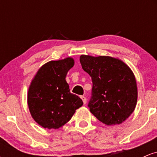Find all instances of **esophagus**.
<instances>
[{
  "label": "esophagus",
  "mask_w": 157,
  "mask_h": 157,
  "mask_svg": "<svg viewBox=\"0 0 157 157\" xmlns=\"http://www.w3.org/2000/svg\"><path fill=\"white\" fill-rule=\"evenodd\" d=\"M80 97H81V99H82V102H83V103L86 104V102H87V99H86V97H84V96H81Z\"/></svg>",
  "instance_id": "obj_1"
}]
</instances>
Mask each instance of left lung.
<instances>
[{
  "instance_id": "obj_1",
  "label": "left lung",
  "mask_w": 157,
  "mask_h": 157,
  "mask_svg": "<svg viewBox=\"0 0 157 157\" xmlns=\"http://www.w3.org/2000/svg\"><path fill=\"white\" fill-rule=\"evenodd\" d=\"M82 69L91 77L90 111L107 125H120L134 112L137 86L132 70L123 61L110 56L82 55Z\"/></svg>"
}]
</instances>
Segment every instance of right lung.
I'll return each mask as SVG.
<instances>
[{
  "label": "right lung",
  "instance_id": "right-lung-1",
  "mask_svg": "<svg viewBox=\"0 0 157 157\" xmlns=\"http://www.w3.org/2000/svg\"><path fill=\"white\" fill-rule=\"evenodd\" d=\"M74 65L72 57L49 61L39 68L30 83L29 109L34 120L44 128H60L83 104L80 97L70 92L66 80Z\"/></svg>",
  "mask_w": 157,
  "mask_h": 157
}]
</instances>
